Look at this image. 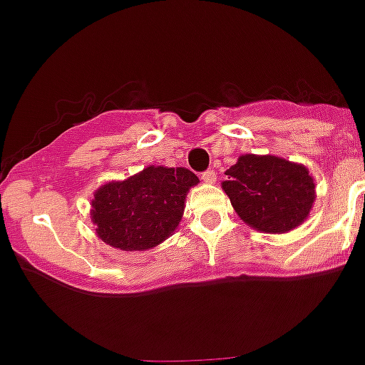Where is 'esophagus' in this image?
Here are the masks:
<instances>
[{"label": "esophagus", "mask_w": 365, "mask_h": 365, "mask_svg": "<svg viewBox=\"0 0 365 365\" xmlns=\"http://www.w3.org/2000/svg\"><path fill=\"white\" fill-rule=\"evenodd\" d=\"M200 178H202V182L211 185V183L217 182V174H215V170H205V173L200 174Z\"/></svg>", "instance_id": "1"}]
</instances>
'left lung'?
Masks as SVG:
<instances>
[{
	"mask_svg": "<svg viewBox=\"0 0 365 365\" xmlns=\"http://www.w3.org/2000/svg\"><path fill=\"white\" fill-rule=\"evenodd\" d=\"M222 189L253 230L287 233L309 217L316 200L314 180L305 165L279 156H240L226 170Z\"/></svg>",
	"mask_w": 365,
	"mask_h": 365,
	"instance_id": "1",
	"label": "left lung"
}]
</instances>
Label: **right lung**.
<instances>
[{"label":"right lung","mask_w":365,"mask_h":365,"mask_svg":"<svg viewBox=\"0 0 365 365\" xmlns=\"http://www.w3.org/2000/svg\"><path fill=\"white\" fill-rule=\"evenodd\" d=\"M198 183L189 169L150 165L123 182H108L91 200V222L103 242L143 252L163 242L182 220L187 192Z\"/></svg>","instance_id":"right-lung-1"}]
</instances>
